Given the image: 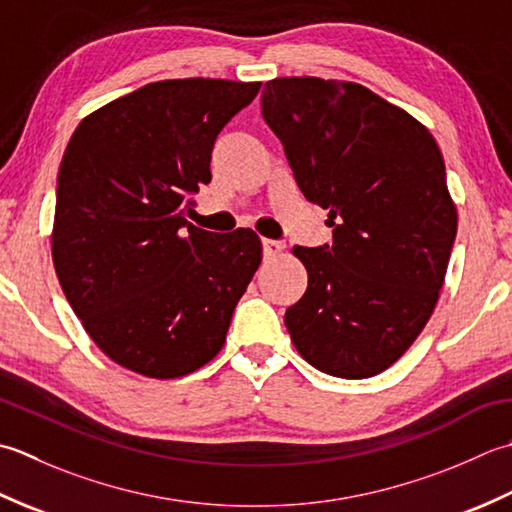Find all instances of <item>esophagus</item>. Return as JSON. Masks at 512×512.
Wrapping results in <instances>:
<instances>
[{"label":"esophagus","instance_id":"obj_1","mask_svg":"<svg viewBox=\"0 0 512 512\" xmlns=\"http://www.w3.org/2000/svg\"><path fill=\"white\" fill-rule=\"evenodd\" d=\"M285 252V243H280V241H271V238H263V254L267 256V258H271V256H280Z\"/></svg>","mask_w":512,"mask_h":512}]
</instances>
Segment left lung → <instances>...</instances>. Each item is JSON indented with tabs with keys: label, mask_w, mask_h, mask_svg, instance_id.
Here are the masks:
<instances>
[{
	"label": "left lung",
	"mask_w": 512,
	"mask_h": 512,
	"mask_svg": "<svg viewBox=\"0 0 512 512\" xmlns=\"http://www.w3.org/2000/svg\"><path fill=\"white\" fill-rule=\"evenodd\" d=\"M274 130L307 201L329 210L333 243L294 247L309 285L285 325L311 367L360 380L398 362L429 322L457 234L433 134L353 81L265 83Z\"/></svg>",
	"instance_id": "obj_1"
}]
</instances>
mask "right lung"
I'll return each mask as SVG.
<instances>
[{"mask_svg": "<svg viewBox=\"0 0 512 512\" xmlns=\"http://www.w3.org/2000/svg\"><path fill=\"white\" fill-rule=\"evenodd\" d=\"M260 81L165 79L114 99L70 137L57 179L52 263L97 347L172 380L223 349L263 260L252 229L205 232L185 198L212 181L214 141Z\"/></svg>", "mask_w": 512, "mask_h": 512, "instance_id": "1", "label": "right lung"}]
</instances>
